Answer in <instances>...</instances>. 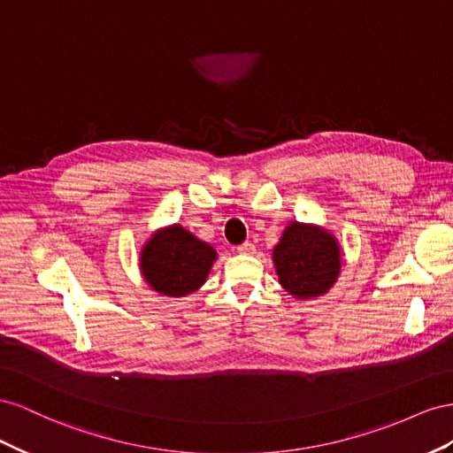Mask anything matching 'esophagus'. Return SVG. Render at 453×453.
I'll return each instance as SVG.
<instances>
[{"label": "esophagus", "instance_id": "obj_1", "mask_svg": "<svg viewBox=\"0 0 453 453\" xmlns=\"http://www.w3.org/2000/svg\"><path fill=\"white\" fill-rule=\"evenodd\" d=\"M254 250H256V247H254V242H250V241H244L242 244H239V247H237L239 254H254Z\"/></svg>", "mask_w": 453, "mask_h": 453}]
</instances>
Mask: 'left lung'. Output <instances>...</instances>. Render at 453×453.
<instances>
[{
  "label": "left lung",
  "mask_w": 453,
  "mask_h": 453,
  "mask_svg": "<svg viewBox=\"0 0 453 453\" xmlns=\"http://www.w3.org/2000/svg\"><path fill=\"white\" fill-rule=\"evenodd\" d=\"M279 282L300 300L325 294L340 275L342 256L335 239L319 227L290 224L273 250Z\"/></svg>",
  "instance_id": "1"
}]
</instances>
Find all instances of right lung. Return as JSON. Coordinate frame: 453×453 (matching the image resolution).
Returning a JSON list of instances; mask_svg holds the SVG:
<instances>
[{
  "label": "right lung",
  "mask_w": 453,
  "mask_h": 453,
  "mask_svg": "<svg viewBox=\"0 0 453 453\" xmlns=\"http://www.w3.org/2000/svg\"><path fill=\"white\" fill-rule=\"evenodd\" d=\"M216 260V250L189 231L173 226L155 234L142 250V273L153 290L180 298L197 290Z\"/></svg>",
  "instance_id": "obj_1"
}]
</instances>
